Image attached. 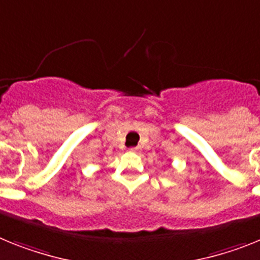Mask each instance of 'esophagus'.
I'll use <instances>...</instances> for the list:
<instances>
[{"label": "esophagus", "instance_id": "34e87169", "mask_svg": "<svg viewBox=\"0 0 260 260\" xmlns=\"http://www.w3.org/2000/svg\"><path fill=\"white\" fill-rule=\"evenodd\" d=\"M139 146H133V148H131L129 149V150H131V152H137V150H139Z\"/></svg>", "mask_w": 260, "mask_h": 260}]
</instances>
